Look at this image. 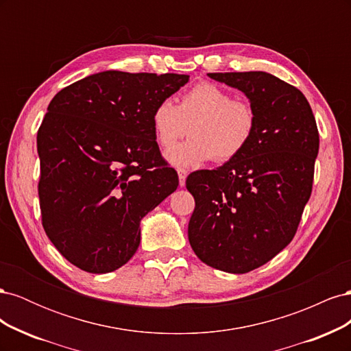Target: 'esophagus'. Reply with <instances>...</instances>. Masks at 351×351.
I'll use <instances>...</instances> for the list:
<instances>
[{
	"label": "esophagus",
	"instance_id": "34e87169",
	"mask_svg": "<svg viewBox=\"0 0 351 351\" xmlns=\"http://www.w3.org/2000/svg\"><path fill=\"white\" fill-rule=\"evenodd\" d=\"M177 173H178V183L180 186H184L186 184V177H187V171L184 168H177Z\"/></svg>",
	"mask_w": 351,
	"mask_h": 351
}]
</instances>
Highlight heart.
<instances>
[{"mask_svg":"<svg viewBox=\"0 0 351 351\" xmlns=\"http://www.w3.org/2000/svg\"><path fill=\"white\" fill-rule=\"evenodd\" d=\"M252 104L232 98L215 83L202 82L189 89L178 107L171 99L159 101L152 111V129L162 149H169L191 127L193 139L167 154L176 167H196L210 159L227 162L239 156L256 132Z\"/></svg>","mask_w":351,"mask_h":351,"instance_id":"b5f03b06","label":"heart"}]
</instances>
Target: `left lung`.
Here are the masks:
<instances>
[{
  "label": "left lung",
  "mask_w": 351,
  "mask_h": 351,
  "mask_svg": "<svg viewBox=\"0 0 351 351\" xmlns=\"http://www.w3.org/2000/svg\"><path fill=\"white\" fill-rule=\"evenodd\" d=\"M246 95L256 132L239 156L186 180L189 241L209 267L246 274L289 244L312 193L319 133L304 95L265 71L208 73Z\"/></svg>",
  "instance_id": "1"
}]
</instances>
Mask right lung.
Instances as JSON below:
<instances>
[{"label":"right lung","mask_w":351,"mask_h":351,"mask_svg":"<svg viewBox=\"0 0 351 351\" xmlns=\"http://www.w3.org/2000/svg\"><path fill=\"white\" fill-rule=\"evenodd\" d=\"M187 82V74L107 70L49 102L36 139L42 226L77 268L107 274L129 262L142 218L177 189L152 111Z\"/></svg>","instance_id":"1"}]
</instances>
